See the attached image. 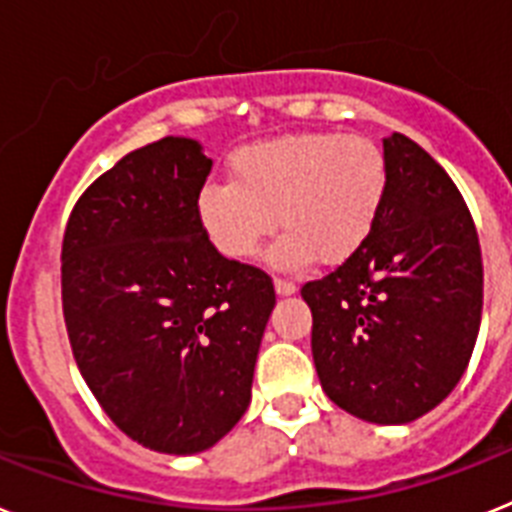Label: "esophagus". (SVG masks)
Listing matches in <instances>:
<instances>
[{
  "mask_svg": "<svg viewBox=\"0 0 512 512\" xmlns=\"http://www.w3.org/2000/svg\"><path fill=\"white\" fill-rule=\"evenodd\" d=\"M276 291L281 296H291L296 291V283L294 281H286V278H276Z\"/></svg>",
  "mask_w": 512,
  "mask_h": 512,
  "instance_id": "34e87169",
  "label": "esophagus"
}]
</instances>
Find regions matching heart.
<instances>
[{
	"label": "heart",
	"mask_w": 512,
	"mask_h": 512,
	"mask_svg": "<svg viewBox=\"0 0 512 512\" xmlns=\"http://www.w3.org/2000/svg\"><path fill=\"white\" fill-rule=\"evenodd\" d=\"M231 184L210 182L197 216L229 260H252L278 226L273 260L296 268L341 263L367 242L385 208L388 158L372 137L299 132L247 145L231 158Z\"/></svg>",
	"instance_id": "1"
}]
</instances>
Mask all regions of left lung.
I'll return each mask as SVG.
<instances>
[{"instance_id": "left-lung-1", "label": "left lung", "mask_w": 512, "mask_h": 512, "mask_svg": "<svg viewBox=\"0 0 512 512\" xmlns=\"http://www.w3.org/2000/svg\"><path fill=\"white\" fill-rule=\"evenodd\" d=\"M390 184L367 242L302 286L312 356L330 401L375 424H406L458 385L482 322L474 218L427 150L382 140Z\"/></svg>"}]
</instances>
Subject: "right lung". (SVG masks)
<instances>
[{"mask_svg":"<svg viewBox=\"0 0 512 512\" xmlns=\"http://www.w3.org/2000/svg\"><path fill=\"white\" fill-rule=\"evenodd\" d=\"M203 145L163 137L101 174L62 242V309L72 354L101 409L158 453L216 445L252 398L276 291L265 270L226 260L197 195Z\"/></svg>","mask_w":512,"mask_h":512,"instance_id":"right-lung-1","label":"right lung"}]
</instances>
